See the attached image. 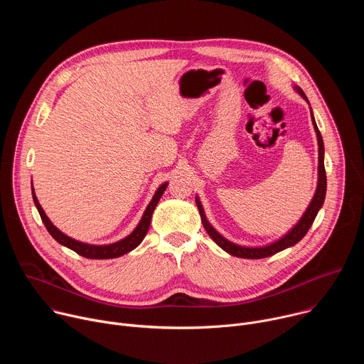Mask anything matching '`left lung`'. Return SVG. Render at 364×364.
I'll return each instance as SVG.
<instances>
[{
	"mask_svg": "<svg viewBox=\"0 0 364 364\" xmlns=\"http://www.w3.org/2000/svg\"><path fill=\"white\" fill-rule=\"evenodd\" d=\"M298 90V93L308 102L305 93L302 92L301 87H295ZM311 118H313V124H314V128H316V132H317V139H318V186H317V191L314 194V198L311 200L309 205L306 212L304 213V216L301 218V220L296 223L295 228H292L291 232H288L282 239H279L278 242L272 243V245H268V246H262V247H245V246H239V245H235L232 242H229L228 239H225L222 235H219L212 226L210 223L207 222L205 219V215H204V210H203V205L200 203L198 198H196V203H197V209L200 212V216H201V223L205 229V232L209 233V236L223 249L226 250L228 253L233 255V256H237V257H245V259H261V257H268V256H272L289 246H294L295 243H298L305 235L306 232L309 230L311 225L314 223V219L318 213V210L321 209V205L324 203V198H326V190H327V176H326V168H324V142H323V136L320 134V129L316 124V119L313 117V112H311Z\"/></svg>",
	"mask_w": 364,
	"mask_h": 364,
	"instance_id": "1",
	"label": "left lung"
}]
</instances>
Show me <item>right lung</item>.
<instances>
[{
    "instance_id": "1",
    "label": "right lung",
    "mask_w": 364,
    "mask_h": 364,
    "mask_svg": "<svg viewBox=\"0 0 364 364\" xmlns=\"http://www.w3.org/2000/svg\"><path fill=\"white\" fill-rule=\"evenodd\" d=\"M167 184L168 183H164L157 191H155L151 203L148 204L146 210L141 219V222L138 223V226L135 228V230L127 236L125 239L119 240V242H115L112 245H105V246H96V245H87V243H82V242H77L69 236H66L65 233H62L56 226H53V223H51L48 220V218L46 216L44 210L41 209V205L34 194V190L31 187V193H33V200H34V204L37 207V210L40 213V218L46 226V229L48 230V233L53 236L60 245L75 250L77 255L83 256V257H89V259H111V257H119L128 252H131L132 249H135L145 237L148 229H149V223H151V218H152V213H154V209L155 205H157V203L160 201L163 193L166 191L167 188Z\"/></svg>"
}]
</instances>
